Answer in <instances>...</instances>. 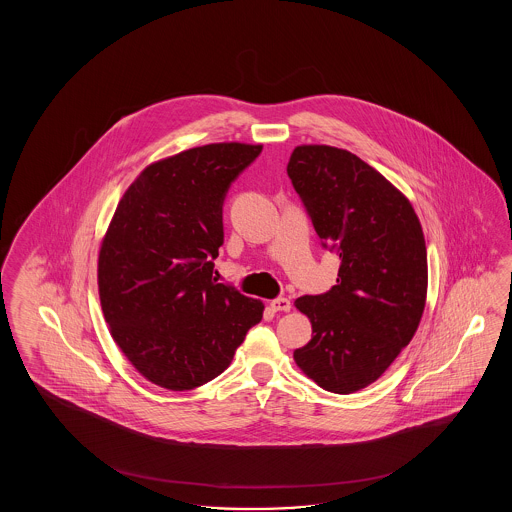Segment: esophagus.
<instances>
[{"label": "esophagus", "mask_w": 512, "mask_h": 512, "mask_svg": "<svg viewBox=\"0 0 512 512\" xmlns=\"http://www.w3.org/2000/svg\"><path fill=\"white\" fill-rule=\"evenodd\" d=\"M270 309L274 313H288L292 309V301L286 299V297H276L270 301Z\"/></svg>", "instance_id": "1"}]
</instances>
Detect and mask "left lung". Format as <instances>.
Wrapping results in <instances>:
<instances>
[{"label": "left lung", "instance_id": "obj_1", "mask_svg": "<svg viewBox=\"0 0 512 512\" xmlns=\"http://www.w3.org/2000/svg\"><path fill=\"white\" fill-rule=\"evenodd\" d=\"M288 176L322 247L341 261L330 292L295 299L313 338L293 359L322 390L347 395L413 340L428 290L422 226L411 201L347 149L297 146Z\"/></svg>", "mask_w": 512, "mask_h": 512}]
</instances>
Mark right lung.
I'll use <instances>...</instances> for the list:
<instances>
[{
  "instance_id": "right-lung-1",
  "label": "right lung",
  "mask_w": 512,
  "mask_h": 512,
  "mask_svg": "<svg viewBox=\"0 0 512 512\" xmlns=\"http://www.w3.org/2000/svg\"><path fill=\"white\" fill-rule=\"evenodd\" d=\"M261 149H186L146 167L117 205L99 249V301L113 340L155 386L217 378L263 318V301L213 278L224 197Z\"/></svg>"
}]
</instances>
